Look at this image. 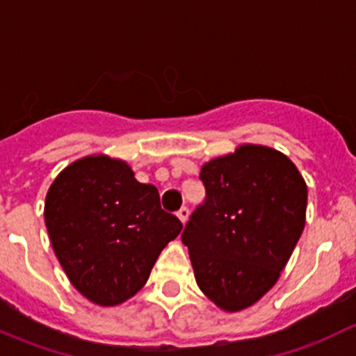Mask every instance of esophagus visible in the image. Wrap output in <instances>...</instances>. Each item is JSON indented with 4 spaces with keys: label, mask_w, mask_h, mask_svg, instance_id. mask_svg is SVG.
<instances>
[{
    "label": "esophagus",
    "mask_w": 356,
    "mask_h": 356,
    "mask_svg": "<svg viewBox=\"0 0 356 356\" xmlns=\"http://www.w3.org/2000/svg\"><path fill=\"white\" fill-rule=\"evenodd\" d=\"M178 214V218H179V221L181 222H186L188 221V216H190V211H188V207H186V205H183L181 209H179V211L177 212Z\"/></svg>",
    "instance_id": "1"
}]
</instances>
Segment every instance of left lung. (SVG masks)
<instances>
[{"mask_svg": "<svg viewBox=\"0 0 356 356\" xmlns=\"http://www.w3.org/2000/svg\"><path fill=\"white\" fill-rule=\"evenodd\" d=\"M205 200L181 241L195 281L226 312L259 302L280 280L305 228L307 185L284 154L245 144L200 170Z\"/></svg>", "mask_w": 356, "mask_h": 356, "instance_id": "8db88e82", "label": "left lung"}]
</instances>
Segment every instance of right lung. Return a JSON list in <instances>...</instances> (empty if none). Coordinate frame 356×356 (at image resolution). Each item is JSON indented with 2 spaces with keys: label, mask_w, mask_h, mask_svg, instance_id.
<instances>
[{
  "label": "right lung",
  "mask_w": 356,
  "mask_h": 356,
  "mask_svg": "<svg viewBox=\"0 0 356 356\" xmlns=\"http://www.w3.org/2000/svg\"><path fill=\"white\" fill-rule=\"evenodd\" d=\"M44 221L51 245L87 300L113 307L131 298L183 225L161 207L154 185L135 179L124 161L87 156L49 186Z\"/></svg>",
  "instance_id": "right-lung-1"
}]
</instances>
